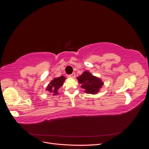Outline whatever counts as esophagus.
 Returning a JSON list of instances; mask_svg holds the SVG:
<instances>
[{"mask_svg":"<svg viewBox=\"0 0 149 149\" xmlns=\"http://www.w3.org/2000/svg\"><path fill=\"white\" fill-rule=\"evenodd\" d=\"M75 76H76L75 73H72V74H70L68 76H69L70 78H74L75 77Z\"/></svg>","mask_w":149,"mask_h":149,"instance_id":"34e87169","label":"esophagus"}]
</instances>
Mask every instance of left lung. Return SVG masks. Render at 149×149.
I'll list each match as a JSON object with an SVG mask.
<instances>
[{
	"label": "left lung",
	"instance_id": "8db88e82",
	"mask_svg": "<svg viewBox=\"0 0 149 149\" xmlns=\"http://www.w3.org/2000/svg\"><path fill=\"white\" fill-rule=\"evenodd\" d=\"M77 79L81 84V88L84 89L85 93L88 94H97L104 84L100 78L93 76L88 71L83 72Z\"/></svg>",
	"mask_w": 149,
	"mask_h": 149
}]
</instances>
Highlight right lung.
Returning a JSON list of instances; mask_svg holds the SVG:
<instances>
[{
    "instance_id": "1",
    "label": "right lung",
    "mask_w": 149,
    "mask_h": 149,
    "mask_svg": "<svg viewBox=\"0 0 149 149\" xmlns=\"http://www.w3.org/2000/svg\"><path fill=\"white\" fill-rule=\"evenodd\" d=\"M66 78L65 76H61L60 77L54 78L52 81L48 84V86L46 88V90L50 93L53 94V95L55 96L58 94V90L63 85L64 81Z\"/></svg>"
}]
</instances>
